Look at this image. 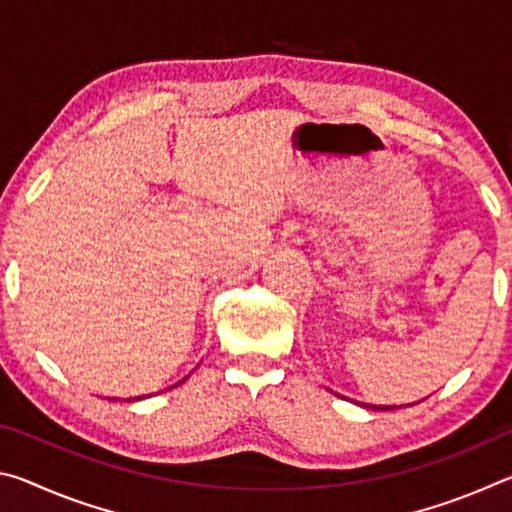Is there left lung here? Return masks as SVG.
Returning a JSON list of instances; mask_svg holds the SVG:
<instances>
[{
    "label": "left lung",
    "instance_id": "obj_1",
    "mask_svg": "<svg viewBox=\"0 0 512 512\" xmlns=\"http://www.w3.org/2000/svg\"><path fill=\"white\" fill-rule=\"evenodd\" d=\"M366 409H372V411H395V406H368L366 404Z\"/></svg>",
    "mask_w": 512,
    "mask_h": 512
}]
</instances>
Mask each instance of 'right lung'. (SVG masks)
Listing matches in <instances>:
<instances>
[{"label":"right lung","instance_id":"right-lung-1","mask_svg":"<svg viewBox=\"0 0 512 512\" xmlns=\"http://www.w3.org/2000/svg\"><path fill=\"white\" fill-rule=\"evenodd\" d=\"M185 379H187V377H185ZM185 379H183V381H185ZM183 381H178V384H183ZM178 384H176V386H178ZM167 391H169V388H167ZM146 397H149V395H146ZM135 400H144V397H135ZM135 400H128V402H135Z\"/></svg>","mask_w":512,"mask_h":512}]
</instances>
